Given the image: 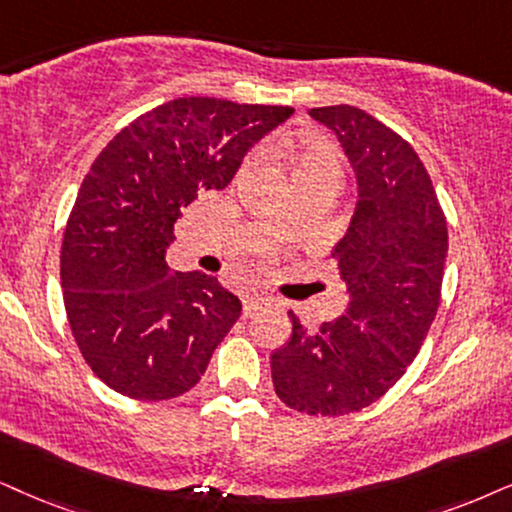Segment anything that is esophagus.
Instances as JSON below:
<instances>
[{
    "mask_svg": "<svg viewBox=\"0 0 512 512\" xmlns=\"http://www.w3.org/2000/svg\"><path fill=\"white\" fill-rule=\"evenodd\" d=\"M269 304H271V300L267 295H245L243 297V314L250 316V314L260 312V309H264V307H269Z\"/></svg>",
    "mask_w": 512,
    "mask_h": 512,
    "instance_id": "34e87169",
    "label": "esophagus"
}]
</instances>
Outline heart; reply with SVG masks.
I'll return each instance as SVG.
<instances>
[{"label": "heart", "mask_w": 512, "mask_h": 512, "mask_svg": "<svg viewBox=\"0 0 512 512\" xmlns=\"http://www.w3.org/2000/svg\"><path fill=\"white\" fill-rule=\"evenodd\" d=\"M290 160H293V177H307V174H340L338 151L323 141L304 139L290 146Z\"/></svg>", "instance_id": "1"}]
</instances>
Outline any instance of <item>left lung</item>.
Masks as SVG:
<instances>
[{
	"instance_id": "8db88e82",
	"label": "left lung",
	"mask_w": 512,
	"mask_h": 512,
	"mask_svg": "<svg viewBox=\"0 0 512 512\" xmlns=\"http://www.w3.org/2000/svg\"><path fill=\"white\" fill-rule=\"evenodd\" d=\"M338 137L357 179V205L333 245L345 314L271 352L278 399L309 416H345L380 399L404 375L439 307L449 250L446 219L416 151L354 106L312 108Z\"/></svg>"
}]
</instances>
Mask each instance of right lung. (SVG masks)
Segmentation results:
<instances>
[{
    "instance_id": "obj_1",
    "label": "right lung",
    "mask_w": 512,
    "mask_h": 512,
    "mask_svg": "<svg viewBox=\"0 0 512 512\" xmlns=\"http://www.w3.org/2000/svg\"><path fill=\"white\" fill-rule=\"evenodd\" d=\"M293 115L210 96L174 99L115 134L94 160L61 248L66 314L84 361L115 392H189L241 316L215 276L174 271L165 252L181 208L222 191L257 141Z\"/></svg>"
}]
</instances>
